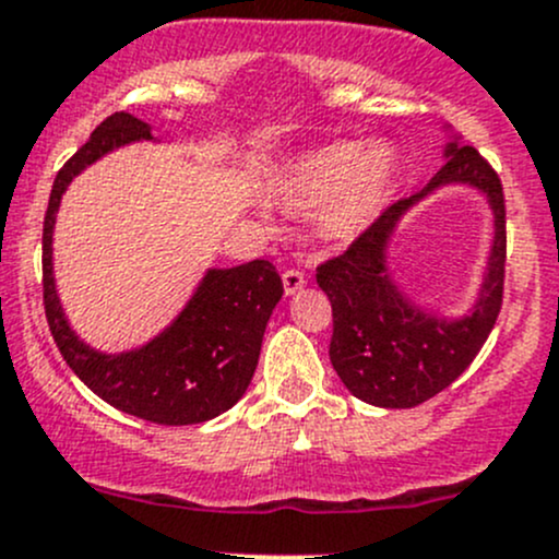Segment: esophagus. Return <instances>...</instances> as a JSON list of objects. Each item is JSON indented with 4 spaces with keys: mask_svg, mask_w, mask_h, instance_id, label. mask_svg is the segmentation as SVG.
<instances>
[{
    "mask_svg": "<svg viewBox=\"0 0 559 559\" xmlns=\"http://www.w3.org/2000/svg\"><path fill=\"white\" fill-rule=\"evenodd\" d=\"M281 278H284V292H286V295H297V292H300L302 286H306V273H302V270L289 267V270H284V275H281Z\"/></svg>",
    "mask_w": 559,
    "mask_h": 559,
    "instance_id": "34e87169",
    "label": "esophagus"
}]
</instances>
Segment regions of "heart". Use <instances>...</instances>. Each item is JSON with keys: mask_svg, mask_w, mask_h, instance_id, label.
Here are the masks:
<instances>
[{"mask_svg": "<svg viewBox=\"0 0 559 559\" xmlns=\"http://www.w3.org/2000/svg\"><path fill=\"white\" fill-rule=\"evenodd\" d=\"M394 175V156L384 143H335L300 156L286 178V197L295 207H319V229L332 240L362 233Z\"/></svg>", "mask_w": 559, "mask_h": 559, "instance_id": "b5f03b06", "label": "heart"}]
</instances>
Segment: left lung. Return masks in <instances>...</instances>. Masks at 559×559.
<instances>
[{
  "mask_svg": "<svg viewBox=\"0 0 559 559\" xmlns=\"http://www.w3.org/2000/svg\"><path fill=\"white\" fill-rule=\"evenodd\" d=\"M471 182L496 211V243L477 308L438 320L411 307L385 275V243L399 216L427 190ZM332 306L330 362L348 392L381 408H414L454 384L498 321L506 281V197L498 173L473 145L449 143L447 165L414 197L392 202L352 246L316 267Z\"/></svg>",
  "mask_w": 559,
  "mask_h": 559,
  "instance_id": "left-lung-1",
  "label": "left lung"
}]
</instances>
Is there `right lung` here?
<instances>
[{
	"instance_id": "obj_1",
	"label": "right lung",
	"mask_w": 559,
	"mask_h": 559,
	"mask_svg": "<svg viewBox=\"0 0 559 559\" xmlns=\"http://www.w3.org/2000/svg\"><path fill=\"white\" fill-rule=\"evenodd\" d=\"M151 140V127L132 112H112L86 145L64 162L50 189L43 222V302L50 335L78 379L112 408L154 425H200L233 408L251 384L262 335L284 295L267 259L207 270L183 313L138 352L99 354L67 324L53 284V224L70 180L110 148Z\"/></svg>"
}]
</instances>
